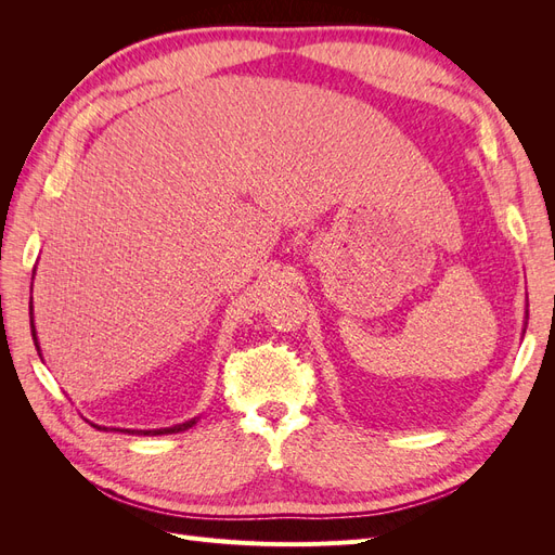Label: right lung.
Returning a JSON list of instances; mask_svg holds the SVG:
<instances>
[{
  "instance_id": "obj_1",
  "label": "right lung",
  "mask_w": 555,
  "mask_h": 555,
  "mask_svg": "<svg viewBox=\"0 0 555 555\" xmlns=\"http://www.w3.org/2000/svg\"><path fill=\"white\" fill-rule=\"evenodd\" d=\"M31 338H35V345H37V351H39V343H37V331H35V322H31ZM196 424V418H192V422L188 424H180V426H173V428H159V430H143V435H166V433H180V430H188ZM129 433V430H127Z\"/></svg>"
}]
</instances>
